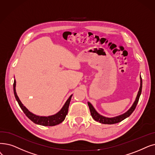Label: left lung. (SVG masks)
Returning <instances> with one entry per match:
<instances>
[{
    "mask_svg": "<svg viewBox=\"0 0 155 155\" xmlns=\"http://www.w3.org/2000/svg\"><path fill=\"white\" fill-rule=\"evenodd\" d=\"M140 86L139 91L138 92L136 101H134L132 107L126 113H125L124 114H123V115H120V116H118V117H116L107 118V117H103L102 115H99V114L96 111V110L94 109V107H93V106L89 102H88V105H89V110H90V111H91V114L92 117L96 121H97V122H99V123L104 124H117L118 122H122V120H124L126 118L129 117L131 115V114L133 113L134 110L136 109V106H137V104L138 103V101H139V97L140 96L141 92H142L143 81H142V78H141V77H140Z\"/></svg>",
    "mask_w": 155,
    "mask_h": 155,
    "instance_id": "obj_1",
    "label": "left lung"
}]
</instances>
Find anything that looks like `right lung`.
Returning <instances> with one entry per match:
<instances>
[{"label":"right lung","mask_w":155,"mask_h":155,"mask_svg":"<svg viewBox=\"0 0 155 155\" xmlns=\"http://www.w3.org/2000/svg\"><path fill=\"white\" fill-rule=\"evenodd\" d=\"M16 80H15L14 84H13V90H14V94L15 96L16 97V99L18 103L19 106L21 107L24 113L26 115L30 120H31L33 123H35L38 125H43V126H54L58 124H61L63 122L64 120L65 119V117L67 114H68V107L70 105V103L71 101V98L72 95L70 96L68 99L66 101V102L64 104L62 109L60 110L58 113L55 114V115L49 116V117H40L37 116L31 113L26 108L25 106H23V104L20 101L19 97L17 96V94L16 92Z\"/></svg>","instance_id":"obj_1"}]
</instances>
